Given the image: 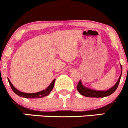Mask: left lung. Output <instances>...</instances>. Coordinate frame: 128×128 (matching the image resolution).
<instances>
[{"label": "left lung", "mask_w": 128, "mask_h": 128, "mask_svg": "<svg viewBox=\"0 0 128 128\" xmlns=\"http://www.w3.org/2000/svg\"><path fill=\"white\" fill-rule=\"evenodd\" d=\"M121 73L120 78H119L118 80L116 82L115 85L113 86L112 88H110L108 90L96 91L93 90L92 89H89V88H86V87H84V86H83V84H82V82H81V80L79 81V82H78V84H77L76 86L77 90H78V92L83 96H84L86 97H91V98H104V97L108 96L110 95V94L113 93L114 92L116 91V90L117 89L118 86L119 85L120 79H121V74H122V66H121Z\"/></svg>", "instance_id": "obj_1"}]
</instances>
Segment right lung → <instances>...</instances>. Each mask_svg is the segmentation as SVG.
<instances>
[{
  "label": "right lung",
  "instance_id": "add662e5",
  "mask_svg": "<svg viewBox=\"0 0 128 128\" xmlns=\"http://www.w3.org/2000/svg\"><path fill=\"white\" fill-rule=\"evenodd\" d=\"M8 81L11 88H12V90H13V92H14L16 94L19 96L24 97V98H43V97L44 96H46L48 95V94H50L51 91L52 90V89L54 88V84H55V79H54V80H53V82H52L50 85L47 88H46L45 90L41 91V92H37V93H23V92H20V91H18V90L16 89V88L14 86L13 84L11 83L10 81L9 80L8 78Z\"/></svg>",
  "mask_w": 128,
  "mask_h": 128
}]
</instances>
